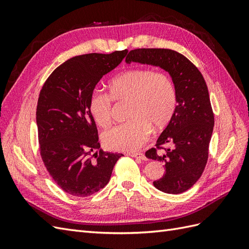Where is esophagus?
Listing matches in <instances>:
<instances>
[{
  "label": "esophagus",
  "instance_id": "1",
  "mask_svg": "<svg viewBox=\"0 0 249 249\" xmlns=\"http://www.w3.org/2000/svg\"><path fill=\"white\" fill-rule=\"evenodd\" d=\"M129 155L133 158H138V159H141V160H146L144 154H142V153H130Z\"/></svg>",
  "mask_w": 249,
  "mask_h": 249
}]
</instances>
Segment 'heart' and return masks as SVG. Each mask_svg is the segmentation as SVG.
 <instances>
[{
	"instance_id": "heart-1",
	"label": "heart",
	"mask_w": 249,
	"mask_h": 249,
	"mask_svg": "<svg viewBox=\"0 0 249 249\" xmlns=\"http://www.w3.org/2000/svg\"><path fill=\"white\" fill-rule=\"evenodd\" d=\"M109 93L93 90L89 96L88 110L94 123L106 129L112 124L113 101L129 102L123 124L113 126L103 134L108 149L133 152L149 137L150 127L161 131L175 115L177 87L167 72L147 67H133L117 74L109 83Z\"/></svg>"
}]
</instances>
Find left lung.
Returning <instances> with one entry per match:
<instances>
[{"instance_id":"obj_1","label":"left lung","mask_w":249,"mask_h":249,"mask_svg":"<svg viewBox=\"0 0 249 249\" xmlns=\"http://www.w3.org/2000/svg\"><path fill=\"white\" fill-rule=\"evenodd\" d=\"M125 62L160 66L175 82V115L158 138L156 147L148 149L145 156L164 166L163 177L154 182L157 189L169 194L183 193L201 177L209 158L214 113L206 81L189 59L169 49L132 50Z\"/></svg>"}]
</instances>
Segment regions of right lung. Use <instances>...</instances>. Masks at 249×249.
Masks as SVG:
<instances>
[{
  "label": "right lung",
  "instance_id": "1",
  "mask_svg": "<svg viewBox=\"0 0 249 249\" xmlns=\"http://www.w3.org/2000/svg\"><path fill=\"white\" fill-rule=\"evenodd\" d=\"M127 50L72 57L53 71L36 109L41 159L52 178L72 196L85 197L106 186L123 154L100 149L96 124L88 110L95 85L123 61ZM96 153L89 157V153Z\"/></svg>",
  "mask_w": 249,
  "mask_h": 249
}]
</instances>
